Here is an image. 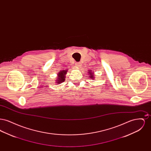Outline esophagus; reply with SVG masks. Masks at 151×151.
<instances>
[{
    "label": "esophagus",
    "mask_w": 151,
    "mask_h": 151,
    "mask_svg": "<svg viewBox=\"0 0 151 151\" xmlns=\"http://www.w3.org/2000/svg\"><path fill=\"white\" fill-rule=\"evenodd\" d=\"M75 65H76L77 67H79L80 65V63L79 62H76Z\"/></svg>",
    "instance_id": "obj_1"
}]
</instances>
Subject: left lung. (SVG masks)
Instances as JSON below:
<instances>
[{
	"label": "left lung",
	"mask_w": 151,
	"mask_h": 151,
	"mask_svg": "<svg viewBox=\"0 0 151 151\" xmlns=\"http://www.w3.org/2000/svg\"><path fill=\"white\" fill-rule=\"evenodd\" d=\"M89 73H90V74H89V75H90L91 76H89L91 77V78H92V79H93L94 76L93 75V73H92V72H91V71H89Z\"/></svg>",
	"instance_id": "obj_1"
}]
</instances>
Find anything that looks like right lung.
<instances>
[{"label": "right lung", "mask_w": 151, "mask_h": 151, "mask_svg": "<svg viewBox=\"0 0 151 151\" xmlns=\"http://www.w3.org/2000/svg\"><path fill=\"white\" fill-rule=\"evenodd\" d=\"M66 71H63L62 72H60L59 73L58 77L57 83H61L62 82H63L65 80V75L66 74Z\"/></svg>", "instance_id": "right-lung-1"}]
</instances>
